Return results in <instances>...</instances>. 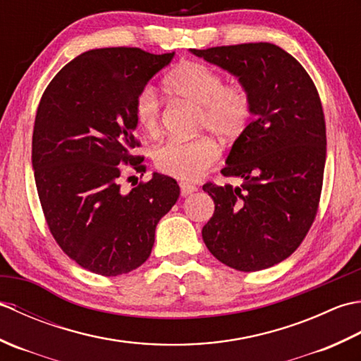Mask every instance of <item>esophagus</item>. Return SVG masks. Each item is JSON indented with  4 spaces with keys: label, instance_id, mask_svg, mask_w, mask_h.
<instances>
[{
    "label": "esophagus",
    "instance_id": "34e87169",
    "mask_svg": "<svg viewBox=\"0 0 361 361\" xmlns=\"http://www.w3.org/2000/svg\"><path fill=\"white\" fill-rule=\"evenodd\" d=\"M180 189H181V195L183 197H188V195H190V194H194L195 190H197V186H194V185H188V183H181L180 185Z\"/></svg>",
    "mask_w": 361,
    "mask_h": 361
}]
</instances>
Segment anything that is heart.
I'll list each match as a JSON object with an SVG mask.
<instances>
[{
  "mask_svg": "<svg viewBox=\"0 0 361 361\" xmlns=\"http://www.w3.org/2000/svg\"><path fill=\"white\" fill-rule=\"evenodd\" d=\"M169 93L198 109L195 128L208 130L221 141H234L247 130L255 102L242 82L225 83L224 75L200 62H185L167 74ZM135 119L142 132L155 136L161 126V102L157 90L145 85L135 99ZM220 155L211 137L171 141L157 149L153 163L161 173L181 181H192L208 171Z\"/></svg>",
  "mask_w": 361,
  "mask_h": 361,
  "instance_id": "b5f03b06",
  "label": "heart"
}]
</instances>
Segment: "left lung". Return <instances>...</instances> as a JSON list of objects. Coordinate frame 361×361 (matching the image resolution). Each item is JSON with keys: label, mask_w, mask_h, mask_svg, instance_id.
I'll return each instance as SVG.
<instances>
[{"label": "left lung", "mask_w": 361, "mask_h": 361, "mask_svg": "<svg viewBox=\"0 0 361 361\" xmlns=\"http://www.w3.org/2000/svg\"><path fill=\"white\" fill-rule=\"evenodd\" d=\"M190 52L237 75L255 102L252 119L221 169L243 185H203L216 204L203 240L234 270H264L293 255L317 217L326 164L318 90L302 65L271 43Z\"/></svg>", "instance_id": "8db88e82"}]
</instances>
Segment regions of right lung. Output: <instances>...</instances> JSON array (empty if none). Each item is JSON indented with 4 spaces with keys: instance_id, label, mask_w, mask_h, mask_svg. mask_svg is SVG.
Instances as JSON below:
<instances>
[{
    "instance_id": "right-lung-1",
    "label": "right lung",
    "mask_w": 361,
    "mask_h": 361,
    "mask_svg": "<svg viewBox=\"0 0 361 361\" xmlns=\"http://www.w3.org/2000/svg\"><path fill=\"white\" fill-rule=\"evenodd\" d=\"M172 57L126 46L87 51L56 74L38 104L32 167L44 220L65 255L91 273L141 267L159 219L180 197L176 181L159 173L121 189L127 171L145 172L135 153L136 94Z\"/></svg>"
}]
</instances>
